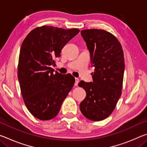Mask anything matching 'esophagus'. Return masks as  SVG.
<instances>
[{"instance_id": "1", "label": "esophagus", "mask_w": 147, "mask_h": 147, "mask_svg": "<svg viewBox=\"0 0 147 147\" xmlns=\"http://www.w3.org/2000/svg\"><path fill=\"white\" fill-rule=\"evenodd\" d=\"M79 82H80L79 79L78 78H75V83H74V86H78Z\"/></svg>"}]
</instances>
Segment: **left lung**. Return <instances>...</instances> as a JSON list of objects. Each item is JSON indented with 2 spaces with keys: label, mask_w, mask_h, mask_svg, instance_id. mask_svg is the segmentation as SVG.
I'll return each instance as SVG.
<instances>
[{
  "label": "left lung",
  "mask_w": 147,
  "mask_h": 147,
  "mask_svg": "<svg viewBox=\"0 0 147 147\" xmlns=\"http://www.w3.org/2000/svg\"><path fill=\"white\" fill-rule=\"evenodd\" d=\"M90 54L92 82L81 81L79 86L86 92L80 104L82 113L93 121L111 115L121 95L124 71V54L121 45L113 34L104 30L81 31Z\"/></svg>",
  "instance_id": "obj_1"
}]
</instances>
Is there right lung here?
Segmentation results:
<instances>
[{
  "label": "right lung",
  "mask_w": 147,
  "mask_h": 147,
  "mask_svg": "<svg viewBox=\"0 0 147 147\" xmlns=\"http://www.w3.org/2000/svg\"><path fill=\"white\" fill-rule=\"evenodd\" d=\"M77 28L43 26L30 32L21 45L18 80L24 104L35 117L41 121L55 117L73 88L74 77L51 67L60 56L63 47L79 33Z\"/></svg>",
  "instance_id": "add662e5"
}]
</instances>
